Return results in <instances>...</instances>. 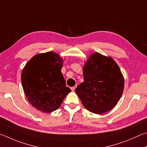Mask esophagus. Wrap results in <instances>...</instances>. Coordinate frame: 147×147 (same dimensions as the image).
<instances>
[{"label":"esophagus","instance_id":"obj_1","mask_svg":"<svg viewBox=\"0 0 147 147\" xmlns=\"http://www.w3.org/2000/svg\"><path fill=\"white\" fill-rule=\"evenodd\" d=\"M76 87V86H74V87H71V89L72 90H73V91H74V90H75Z\"/></svg>","mask_w":147,"mask_h":147}]
</instances>
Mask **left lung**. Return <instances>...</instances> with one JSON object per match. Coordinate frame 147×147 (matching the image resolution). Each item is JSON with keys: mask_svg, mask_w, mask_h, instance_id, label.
<instances>
[{"mask_svg": "<svg viewBox=\"0 0 147 147\" xmlns=\"http://www.w3.org/2000/svg\"><path fill=\"white\" fill-rule=\"evenodd\" d=\"M84 82L75 92L85 109L101 114L113 109L123 94V76L111 57L99 53L89 56L83 67Z\"/></svg>", "mask_w": 147, "mask_h": 147, "instance_id": "1", "label": "left lung"}]
</instances>
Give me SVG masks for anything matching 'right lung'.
<instances>
[{
	"mask_svg": "<svg viewBox=\"0 0 147 147\" xmlns=\"http://www.w3.org/2000/svg\"><path fill=\"white\" fill-rule=\"evenodd\" d=\"M63 58L52 51L34 55L21 74L24 92L31 105L41 112L51 113L60 107L71 90L66 87L61 72Z\"/></svg>",
	"mask_w": 147,
	"mask_h": 147,
	"instance_id": "right-lung-1",
	"label": "right lung"
}]
</instances>
